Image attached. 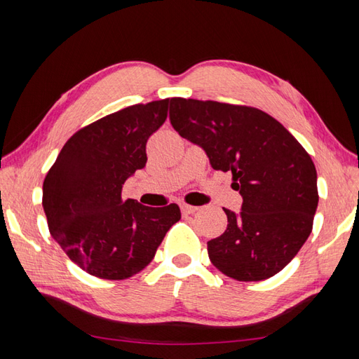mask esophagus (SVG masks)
<instances>
[{
  "label": "esophagus",
  "mask_w": 359,
  "mask_h": 359,
  "mask_svg": "<svg viewBox=\"0 0 359 359\" xmlns=\"http://www.w3.org/2000/svg\"><path fill=\"white\" fill-rule=\"evenodd\" d=\"M180 210L184 215H194L196 211H199V207H193V205H188V203H182L180 205Z\"/></svg>",
  "instance_id": "1"
}]
</instances>
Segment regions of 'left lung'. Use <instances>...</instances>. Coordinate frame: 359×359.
<instances>
[{
    "label": "left lung",
    "instance_id": "1",
    "mask_svg": "<svg viewBox=\"0 0 359 359\" xmlns=\"http://www.w3.org/2000/svg\"><path fill=\"white\" fill-rule=\"evenodd\" d=\"M170 120L207 152L215 170L231 171V187L243 199L239 215L224 208L226 230L207 243L212 265L243 282L274 276L313 228L319 196L309 152L276 118L251 106L174 97Z\"/></svg>",
    "mask_w": 359,
    "mask_h": 359
}]
</instances>
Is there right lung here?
I'll list each match as a JSON object with an SVG mask.
<instances>
[{
  "label": "right lung",
  "mask_w": 359,
  "mask_h": 359,
  "mask_svg": "<svg viewBox=\"0 0 359 359\" xmlns=\"http://www.w3.org/2000/svg\"><path fill=\"white\" fill-rule=\"evenodd\" d=\"M170 98L133 104L75 133L46 174L49 231L74 264L121 280L147 266L180 208L121 199L128 177L147 165V142L165 123Z\"/></svg>",
  "instance_id": "1"
}]
</instances>
